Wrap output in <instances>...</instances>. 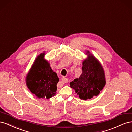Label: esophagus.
<instances>
[{"mask_svg":"<svg viewBox=\"0 0 132 132\" xmlns=\"http://www.w3.org/2000/svg\"><path fill=\"white\" fill-rule=\"evenodd\" d=\"M61 80H62V81L63 82L67 83V82H68V79L67 78H65V77H63V78H62Z\"/></svg>","mask_w":132,"mask_h":132,"instance_id":"esophagus-1","label":"esophagus"}]
</instances>
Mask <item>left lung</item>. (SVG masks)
I'll return each instance as SVG.
<instances>
[{"label":"left lung","instance_id":"obj_1","mask_svg":"<svg viewBox=\"0 0 132 132\" xmlns=\"http://www.w3.org/2000/svg\"><path fill=\"white\" fill-rule=\"evenodd\" d=\"M86 53L87 58L82 62L81 75L70 83V87L75 90L80 98L84 100L97 96L106 84L101 64L89 51Z\"/></svg>","mask_w":132,"mask_h":132}]
</instances>
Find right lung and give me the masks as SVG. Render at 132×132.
Returning <instances> with one entry per match:
<instances>
[{
    "label": "right lung",
    "mask_w": 132,
    "mask_h": 132,
    "mask_svg": "<svg viewBox=\"0 0 132 132\" xmlns=\"http://www.w3.org/2000/svg\"><path fill=\"white\" fill-rule=\"evenodd\" d=\"M45 53L36 58L29 72L26 75L28 88L38 98H50L55 94L59 78L53 71L50 63L44 59Z\"/></svg>",
    "instance_id": "add662e5"
}]
</instances>
